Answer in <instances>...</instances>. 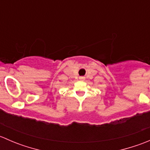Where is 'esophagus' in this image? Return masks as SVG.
I'll use <instances>...</instances> for the list:
<instances>
[{
    "mask_svg": "<svg viewBox=\"0 0 150 150\" xmlns=\"http://www.w3.org/2000/svg\"><path fill=\"white\" fill-rule=\"evenodd\" d=\"M80 79H81V80H84V77H81V78H80Z\"/></svg>",
    "mask_w": 150,
    "mask_h": 150,
    "instance_id": "34e87169",
    "label": "esophagus"
}]
</instances>
